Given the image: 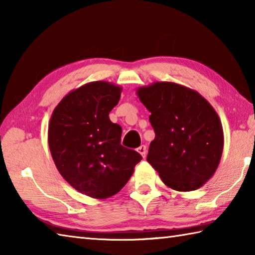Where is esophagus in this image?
<instances>
[{"instance_id":"1","label":"esophagus","mask_w":255,"mask_h":255,"mask_svg":"<svg viewBox=\"0 0 255 255\" xmlns=\"http://www.w3.org/2000/svg\"><path fill=\"white\" fill-rule=\"evenodd\" d=\"M138 152L141 154L142 158H145V155H147V147H145L144 144L140 145V147L138 148Z\"/></svg>"}]
</instances>
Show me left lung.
<instances>
[{
	"label": "left lung",
	"mask_w": 255,
	"mask_h": 255,
	"mask_svg": "<svg viewBox=\"0 0 255 255\" xmlns=\"http://www.w3.org/2000/svg\"><path fill=\"white\" fill-rule=\"evenodd\" d=\"M151 113L155 132L147 161L167 187L191 192L215 174L224 150V130L210 103L174 82H153L137 89Z\"/></svg>",
	"instance_id": "1"
}]
</instances>
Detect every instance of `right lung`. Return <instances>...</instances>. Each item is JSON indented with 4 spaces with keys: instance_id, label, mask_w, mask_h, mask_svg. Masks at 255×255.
Instances as JSON below:
<instances>
[{
    "instance_id": "1",
    "label": "right lung",
    "mask_w": 255,
    "mask_h": 255,
    "mask_svg": "<svg viewBox=\"0 0 255 255\" xmlns=\"http://www.w3.org/2000/svg\"><path fill=\"white\" fill-rule=\"evenodd\" d=\"M122 91L106 81L72 90L53 110L48 126V143L59 173L92 198L117 194L142 159L137 151L123 147L122 127L108 117Z\"/></svg>"
}]
</instances>
